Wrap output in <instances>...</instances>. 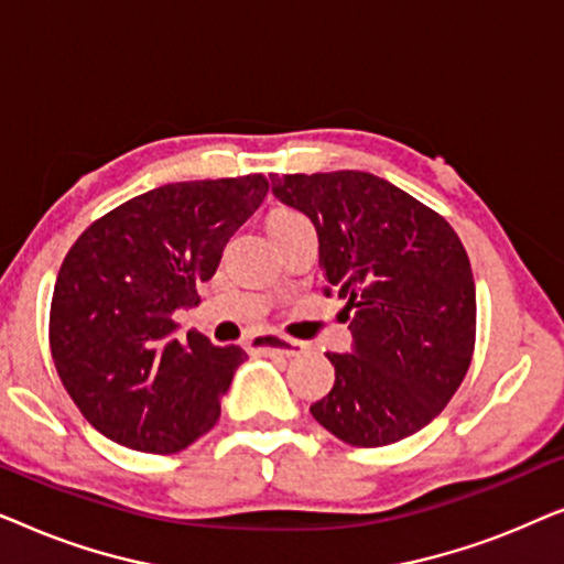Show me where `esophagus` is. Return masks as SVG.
I'll return each instance as SVG.
<instances>
[{
	"label": "esophagus",
	"instance_id": "34e87169",
	"mask_svg": "<svg viewBox=\"0 0 564 564\" xmlns=\"http://www.w3.org/2000/svg\"><path fill=\"white\" fill-rule=\"evenodd\" d=\"M249 349L253 354H264V357H300L305 351V344L276 334H259L249 338Z\"/></svg>",
	"mask_w": 564,
	"mask_h": 564
}]
</instances>
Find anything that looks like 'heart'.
<instances>
[{
  "mask_svg": "<svg viewBox=\"0 0 564 564\" xmlns=\"http://www.w3.org/2000/svg\"><path fill=\"white\" fill-rule=\"evenodd\" d=\"M292 215H297V213H292V210H276L272 218H269V223H274V220H282V218H292Z\"/></svg>",
  "mask_w": 564,
  "mask_h": 564,
  "instance_id": "1",
  "label": "heart"
}]
</instances>
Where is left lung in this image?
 I'll return each mask as SVG.
<instances>
[{"label": "left lung", "instance_id": "8db88e82", "mask_svg": "<svg viewBox=\"0 0 564 564\" xmlns=\"http://www.w3.org/2000/svg\"><path fill=\"white\" fill-rule=\"evenodd\" d=\"M313 220L323 295L346 300L351 354H326L336 382L313 419L351 446H388L436 419L475 351V280L436 210L367 172L272 176Z\"/></svg>", "mask_w": 564, "mask_h": 564}]
</instances>
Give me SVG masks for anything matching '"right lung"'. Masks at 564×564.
I'll list each match as a JSON object with an SVG mask.
<instances>
[{
  "label": "right lung",
  "instance_id": "1",
  "mask_svg": "<svg viewBox=\"0 0 564 564\" xmlns=\"http://www.w3.org/2000/svg\"><path fill=\"white\" fill-rule=\"evenodd\" d=\"M267 189L264 174L164 184L105 213L68 249L48 341L61 382L99 434L174 454L215 426L246 351L197 330L180 341L174 311L197 305V284Z\"/></svg>",
  "mask_w": 564,
  "mask_h": 564
}]
</instances>
